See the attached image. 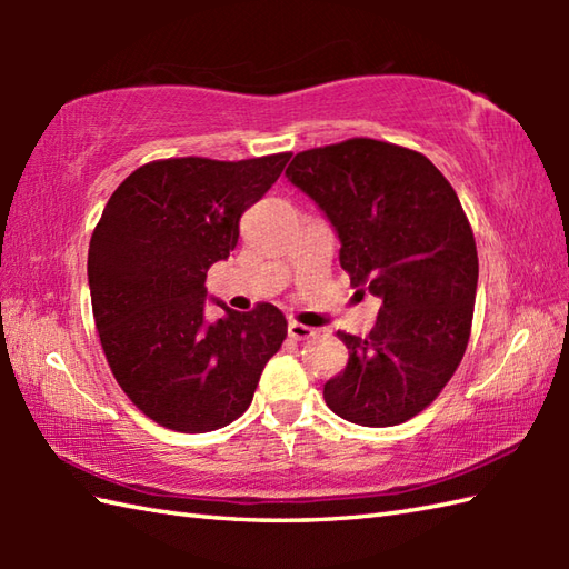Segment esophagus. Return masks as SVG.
Here are the masks:
<instances>
[{
    "mask_svg": "<svg viewBox=\"0 0 569 569\" xmlns=\"http://www.w3.org/2000/svg\"><path fill=\"white\" fill-rule=\"evenodd\" d=\"M288 335H291L293 340H308V337L316 335V330L308 328L303 322H288Z\"/></svg>",
    "mask_w": 569,
    "mask_h": 569,
    "instance_id": "1",
    "label": "esophagus"
}]
</instances>
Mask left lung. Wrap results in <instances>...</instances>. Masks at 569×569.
Masks as SVG:
<instances>
[{"label": "left lung", "instance_id": "8db88e82", "mask_svg": "<svg viewBox=\"0 0 569 569\" xmlns=\"http://www.w3.org/2000/svg\"><path fill=\"white\" fill-rule=\"evenodd\" d=\"M291 183L340 237L352 286L381 300L371 332H337L345 371L322 396L337 416L389 428L428 408L465 357L479 259L457 192L426 156L377 139L296 153Z\"/></svg>", "mask_w": 569, "mask_h": 569}]
</instances>
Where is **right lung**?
I'll return each mask as SVG.
<instances>
[{"mask_svg": "<svg viewBox=\"0 0 569 569\" xmlns=\"http://www.w3.org/2000/svg\"><path fill=\"white\" fill-rule=\"evenodd\" d=\"M288 159L153 161L104 204L88 251L94 325L117 383L163 428L210 432L237 420L286 340L271 303L237 312L217 300L224 316L204 318V278Z\"/></svg>", "mask_w": 569, "mask_h": 569, "instance_id": "1", "label": "right lung"}]
</instances>
